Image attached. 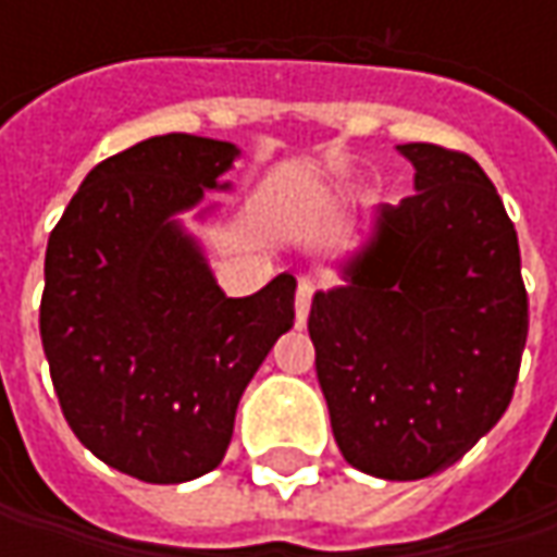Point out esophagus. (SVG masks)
Returning a JSON list of instances; mask_svg holds the SVG:
<instances>
[{"label":"esophagus","instance_id":"obj_1","mask_svg":"<svg viewBox=\"0 0 557 557\" xmlns=\"http://www.w3.org/2000/svg\"><path fill=\"white\" fill-rule=\"evenodd\" d=\"M310 300H312V282L310 278H300V285H297V297H294V319H297V329H304V325H307Z\"/></svg>","mask_w":557,"mask_h":557}]
</instances>
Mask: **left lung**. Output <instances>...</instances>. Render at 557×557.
I'll use <instances>...</instances> for the list:
<instances>
[{
  "label": "left lung",
  "instance_id": "obj_1",
  "mask_svg": "<svg viewBox=\"0 0 557 557\" xmlns=\"http://www.w3.org/2000/svg\"><path fill=\"white\" fill-rule=\"evenodd\" d=\"M396 151L416 195L377 203L366 238L312 294L315 374L341 456L421 481L493 431L527 344L518 232L481 163L437 145Z\"/></svg>",
  "mask_w": 557,
  "mask_h": 557
}]
</instances>
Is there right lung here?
Instances as JSON below:
<instances>
[{
	"label": "right lung",
	"instance_id": "1",
	"mask_svg": "<svg viewBox=\"0 0 557 557\" xmlns=\"http://www.w3.org/2000/svg\"><path fill=\"white\" fill-rule=\"evenodd\" d=\"M232 141L154 136L83 180L46 247L39 334L76 440L145 483H185L223 461L238 399L294 325L297 278L228 297L188 232L232 191Z\"/></svg>",
	"mask_w": 557,
	"mask_h": 557
}]
</instances>
